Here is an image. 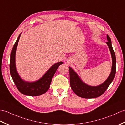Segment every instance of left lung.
I'll return each mask as SVG.
<instances>
[{"label": "left lung", "instance_id": "left-lung-1", "mask_svg": "<svg viewBox=\"0 0 125 125\" xmlns=\"http://www.w3.org/2000/svg\"><path fill=\"white\" fill-rule=\"evenodd\" d=\"M107 39L108 41L106 43H107L110 50L112 56V65L109 76L103 83L95 86L88 85L81 80L77 73L72 68L69 67L71 88L79 97L83 98H94L100 96L107 90L115 78L116 73L115 55L111 44V39L108 35H107Z\"/></svg>", "mask_w": 125, "mask_h": 125}]
</instances>
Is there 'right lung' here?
<instances>
[{
	"label": "right lung",
	"instance_id": "add662e5",
	"mask_svg": "<svg viewBox=\"0 0 125 125\" xmlns=\"http://www.w3.org/2000/svg\"><path fill=\"white\" fill-rule=\"evenodd\" d=\"M21 34L13 46L10 54V75L18 90L21 94L30 96H38L44 94L49 89L52 78L58 67L62 64L63 62L55 63L50 67L46 73L39 79L34 82L25 81L18 75L15 67V53L17 45Z\"/></svg>",
	"mask_w": 125,
	"mask_h": 125
}]
</instances>
